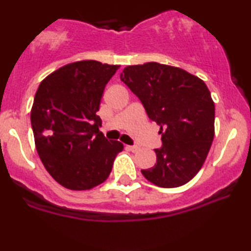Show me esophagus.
<instances>
[{
    "instance_id": "esophagus-1",
    "label": "esophagus",
    "mask_w": 251,
    "mask_h": 251,
    "mask_svg": "<svg viewBox=\"0 0 251 251\" xmlns=\"http://www.w3.org/2000/svg\"><path fill=\"white\" fill-rule=\"evenodd\" d=\"M126 149H127L128 151H131V152H137V151L139 150V147L135 146V145H127V146H126Z\"/></svg>"
}]
</instances>
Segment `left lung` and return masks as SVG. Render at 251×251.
Wrapping results in <instances>:
<instances>
[{
	"label": "left lung",
	"mask_w": 251,
	"mask_h": 251,
	"mask_svg": "<svg viewBox=\"0 0 251 251\" xmlns=\"http://www.w3.org/2000/svg\"><path fill=\"white\" fill-rule=\"evenodd\" d=\"M120 79L160 126L156 164L141 173L164 188L185 185L201 170L214 139L215 106L207 85L182 69L155 62L126 66Z\"/></svg>",
	"instance_id": "8db88e82"
}]
</instances>
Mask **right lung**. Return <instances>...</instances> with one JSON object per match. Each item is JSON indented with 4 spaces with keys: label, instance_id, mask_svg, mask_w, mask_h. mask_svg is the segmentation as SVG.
Segmentation results:
<instances>
[{
    "label": "right lung",
    "instance_id": "add662e5",
    "mask_svg": "<svg viewBox=\"0 0 251 251\" xmlns=\"http://www.w3.org/2000/svg\"><path fill=\"white\" fill-rule=\"evenodd\" d=\"M119 69L97 60L62 66L39 84L31 108L36 150L59 185L86 191L104 182L124 146L108 141L97 116L105 86Z\"/></svg>",
    "mask_w": 251,
    "mask_h": 251
}]
</instances>
